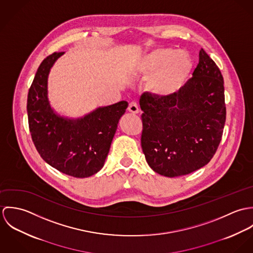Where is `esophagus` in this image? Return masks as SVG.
Instances as JSON below:
<instances>
[{"label": "esophagus", "instance_id": "34e87169", "mask_svg": "<svg viewBox=\"0 0 253 253\" xmlns=\"http://www.w3.org/2000/svg\"><path fill=\"white\" fill-rule=\"evenodd\" d=\"M128 111L132 114H138L139 113L138 105L135 102H130L128 105Z\"/></svg>", "mask_w": 253, "mask_h": 253}]
</instances>
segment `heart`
Wrapping results in <instances>:
<instances>
[{
    "label": "heart",
    "mask_w": 253,
    "mask_h": 253,
    "mask_svg": "<svg viewBox=\"0 0 253 253\" xmlns=\"http://www.w3.org/2000/svg\"><path fill=\"white\" fill-rule=\"evenodd\" d=\"M192 58L184 49L158 47L138 56L131 72L146 78L147 90L156 98L169 99L177 94L192 71Z\"/></svg>",
    "instance_id": "b5f03b06"
}]
</instances>
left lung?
I'll return each mask as SVG.
<instances>
[{"label": "left lung", "instance_id": "obj_1", "mask_svg": "<svg viewBox=\"0 0 253 253\" xmlns=\"http://www.w3.org/2000/svg\"><path fill=\"white\" fill-rule=\"evenodd\" d=\"M141 147L146 162L167 177L189 174L210 163L226 121L224 81L215 62L202 48L192 78L169 99L145 92Z\"/></svg>", "mask_w": 253, "mask_h": 253}]
</instances>
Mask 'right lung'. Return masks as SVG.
<instances>
[{
    "mask_svg": "<svg viewBox=\"0 0 253 253\" xmlns=\"http://www.w3.org/2000/svg\"><path fill=\"white\" fill-rule=\"evenodd\" d=\"M64 52H54L37 70L27 98L29 129L43 161L62 173L84 178L104 166L126 101L101 106L79 118L57 113L48 99L50 69Z\"/></svg>",
    "mask_w": 253,
    "mask_h": 253,
    "instance_id": "obj_1",
    "label": "right lung"
}]
</instances>
